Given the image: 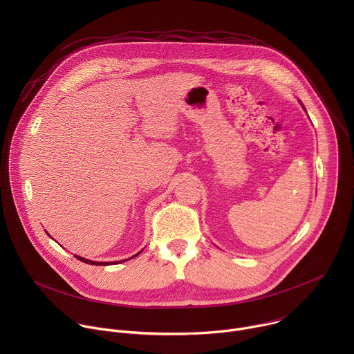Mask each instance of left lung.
<instances>
[{
    "label": "left lung",
    "instance_id": "left-lung-1",
    "mask_svg": "<svg viewBox=\"0 0 354 354\" xmlns=\"http://www.w3.org/2000/svg\"><path fill=\"white\" fill-rule=\"evenodd\" d=\"M299 104H301V102H299ZM301 105H302V104H301ZM302 108H304V105H302ZM304 111H306V112H307V109H306V108H304Z\"/></svg>",
    "mask_w": 354,
    "mask_h": 354
}]
</instances>
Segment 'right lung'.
<instances>
[{
  "label": "right lung",
  "mask_w": 354,
  "mask_h": 354,
  "mask_svg": "<svg viewBox=\"0 0 354 354\" xmlns=\"http://www.w3.org/2000/svg\"><path fill=\"white\" fill-rule=\"evenodd\" d=\"M140 252H141V250H140ZM140 252H138V254H136L134 257L140 255ZM134 257H131V258H134ZM75 258H77L78 261L84 262V263H88V265H93V266H109V265H112V263H122V262H126V261L131 259V258H129V259H124V261H119V262H95V261H89V259H85V258H82V257H78V255H75Z\"/></svg>",
  "instance_id": "add662e5"
}]
</instances>
